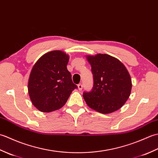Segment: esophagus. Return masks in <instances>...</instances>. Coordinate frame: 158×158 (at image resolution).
Listing matches in <instances>:
<instances>
[{
  "label": "esophagus",
  "instance_id": "obj_1",
  "mask_svg": "<svg viewBox=\"0 0 158 158\" xmlns=\"http://www.w3.org/2000/svg\"><path fill=\"white\" fill-rule=\"evenodd\" d=\"M78 89L79 90H81L83 89V85L81 84V83H79V84H78Z\"/></svg>",
  "mask_w": 158,
  "mask_h": 158
}]
</instances>
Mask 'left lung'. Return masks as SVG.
<instances>
[{
	"mask_svg": "<svg viewBox=\"0 0 158 158\" xmlns=\"http://www.w3.org/2000/svg\"><path fill=\"white\" fill-rule=\"evenodd\" d=\"M91 64L94 85L84 92L83 98L90 108L106 114L119 109L128 99L132 81L126 68L119 60L107 54L87 57Z\"/></svg>",
	"mask_w": 158,
	"mask_h": 158,
	"instance_id": "1",
	"label": "left lung"
}]
</instances>
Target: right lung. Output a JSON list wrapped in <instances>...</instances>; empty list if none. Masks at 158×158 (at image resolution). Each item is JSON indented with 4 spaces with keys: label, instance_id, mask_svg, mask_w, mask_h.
I'll use <instances>...</instances> for the list:
<instances>
[{
    "label": "right lung",
    "instance_id": "obj_1",
    "mask_svg": "<svg viewBox=\"0 0 158 158\" xmlns=\"http://www.w3.org/2000/svg\"><path fill=\"white\" fill-rule=\"evenodd\" d=\"M69 56L61 51L45 53L35 63L28 80L31 101L40 111L49 113L65 105L74 84L66 65Z\"/></svg>",
    "mask_w": 158,
    "mask_h": 158
}]
</instances>
